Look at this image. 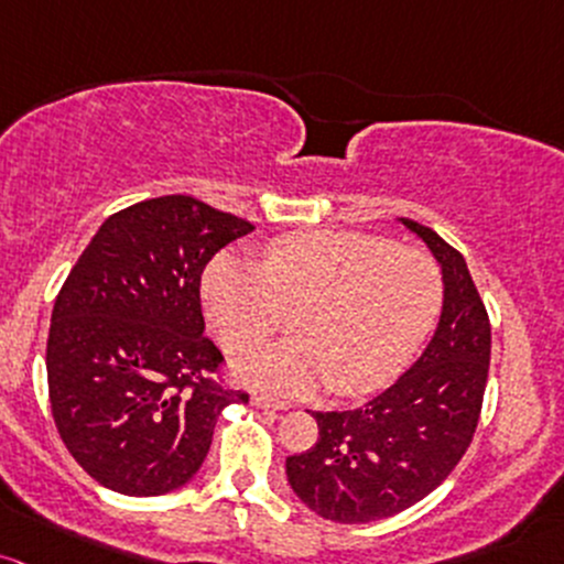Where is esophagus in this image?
Here are the masks:
<instances>
[{
	"label": "esophagus",
	"mask_w": 564,
	"mask_h": 564,
	"mask_svg": "<svg viewBox=\"0 0 564 564\" xmlns=\"http://www.w3.org/2000/svg\"><path fill=\"white\" fill-rule=\"evenodd\" d=\"M251 404H257V406H264V410H286V401H275V399H270L268 393H253L251 395Z\"/></svg>",
	"instance_id": "34e87169"
}]
</instances>
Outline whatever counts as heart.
<instances>
[{
    "label": "heart",
    "instance_id": "b5f03b06",
    "mask_svg": "<svg viewBox=\"0 0 564 564\" xmlns=\"http://www.w3.org/2000/svg\"><path fill=\"white\" fill-rule=\"evenodd\" d=\"M442 270L429 251L386 235L305 230L262 249V264L221 253L203 278L206 318L230 352L257 348L294 311L296 337L251 352L238 377L281 399L332 386L375 393L410 367L442 307Z\"/></svg>",
    "mask_w": 564,
    "mask_h": 564
}]
</instances>
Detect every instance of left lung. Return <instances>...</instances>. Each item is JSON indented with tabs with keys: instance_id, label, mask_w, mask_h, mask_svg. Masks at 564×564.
<instances>
[{
	"instance_id": "8db88e82",
	"label": "left lung",
	"mask_w": 564,
	"mask_h": 564,
	"mask_svg": "<svg viewBox=\"0 0 564 564\" xmlns=\"http://www.w3.org/2000/svg\"><path fill=\"white\" fill-rule=\"evenodd\" d=\"M442 264L444 307L423 356L388 391L348 412H313L318 442L286 457L289 485L318 517L375 522L436 490L466 455L485 401L490 315L463 253L401 219Z\"/></svg>"
}]
</instances>
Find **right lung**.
<instances>
[{
  "label": "right lung",
  "instance_id": "right-lung-1",
  "mask_svg": "<svg viewBox=\"0 0 564 564\" xmlns=\"http://www.w3.org/2000/svg\"><path fill=\"white\" fill-rule=\"evenodd\" d=\"M251 230L197 197H152L111 214L72 268L53 305L47 391L66 449L98 485L139 498L187 485L221 410L249 401L219 377L200 278Z\"/></svg>",
  "mask_w": 564,
  "mask_h": 564
}]
</instances>
